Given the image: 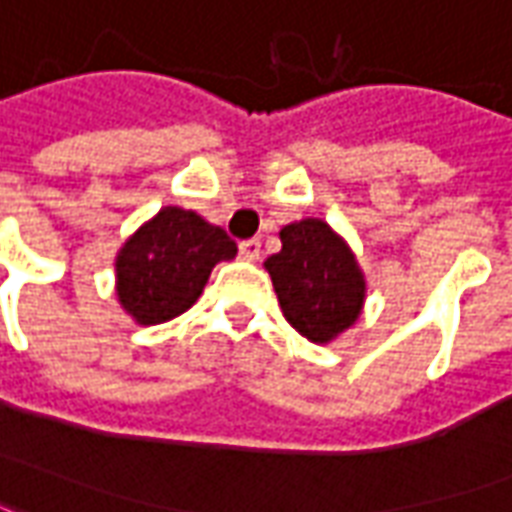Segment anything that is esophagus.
<instances>
[{"instance_id":"esophagus-1","label":"esophagus","mask_w":512,"mask_h":512,"mask_svg":"<svg viewBox=\"0 0 512 512\" xmlns=\"http://www.w3.org/2000/svg\"><path fill=\"white\" fill-rule=\"evenodd\" d=\"M238 252H241V257H244V260L255 263L257 257H260V241H257V238L241 241V244H238Z\"/></svg>"}]
</instances>
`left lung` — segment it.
<instances>
[{
  "instance_id": "8db88e82",
  "label": "left lung",
  "mask_w": 512,
  "mask_h": 512,
  "mask_svg": "<svg viewBox=\"0 0 512 512\" xmlns=\"http://www.w3.org/2000/svg\"><path fill=\"white\" fill-rule=\"evenodd\" d=\"M282 249L263 263L285 321L315 345L334 343L365 310L367 282L354 249L318 216L285 224Z\"/></svg>"
}]
</instances>
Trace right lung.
Here are the masks:
<instances>
[{
    "label": "right lung",
    "instance_id": "right-lung-1",
    "mask_svg": "<svg viewBox=\"0 0 512 512\" xmlns=\"http://www.w3.org/2000/svg\"><path fill=\"white\" fill-rule=\"evenodd\" d=\"M235 255L238 246L222 227L167 205L117 249V301L139 326L167 323L200 299L213 266Z\"/></svg>",
    "mask_w": 512,
    "mask_h": 512
}]
</instances>
